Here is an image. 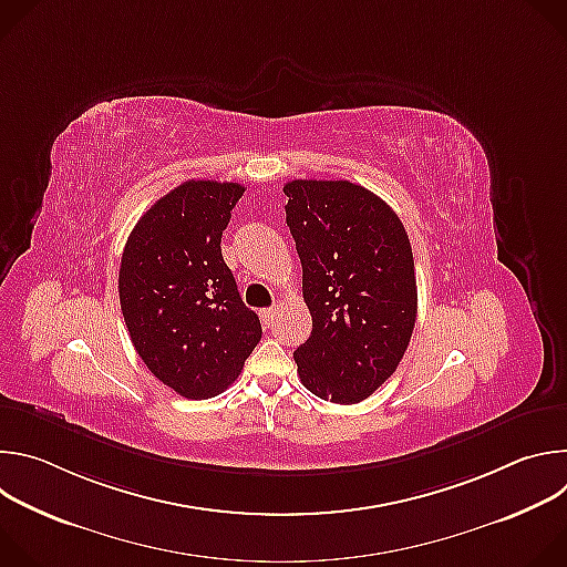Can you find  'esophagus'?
Returning <instances> with one entry per match:
<instances>
[{
    "label": "esophagus",
    "instance_id": "1",
    "mask_svg": "<svg viewBox=\"0 0 567 567\" xmlns=\"http://www.w3.org/2000/svg\"><path fill=\"white\" fill-rule=\"evenodd\" d=\"M276 311H278V307H267V309H260V318H262V322H265L267 328H269L271 322H274V316H276Z\"/></svg>",
    "mask_w": 567,
    "mask_h": 567
}]
</instances>
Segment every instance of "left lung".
<instances>
[{"label": "left lung", "instance_id": "8db88e82", "mask_svg": "<svg viewBox=\"0 0 567 567\" xmlns=\"http://www.w3.org/2000/svg\"><path fill=\"white\" fill-rule=\"evenodd\" d=\"M285 213L302 265L311 334L293 352L302 385L359 403L399 365L417 320L406 228L374 193L350 182L296 179Z\"/></svg>", "mask_w": 567, "mask_h": 567}]
</instances>
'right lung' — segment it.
I'll use <instances>...</instances> for the list:
<instances>
[{"label": "right lung", "instance_id": "add662e5", "mask_svg": "<svg viewBox=\"0 0 567 567\" xmlns=\"http://www.w3.org/2000/svg\"><path fill=\"white\" fill-rule=\"evenodd\" d=\"M245 186L190 179L161 197L132 228L118 296L134 350L186 399L226 390L262 339L221 258V230Z\"/></svg>", "mask_w": 567, "mask_h": 567}]
</instances>
